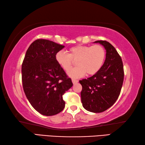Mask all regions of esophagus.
I'll return each instance as SVG.
<instances>
[{"instance_id": "obj_1", "label": "esophagus", "mask_w": 145, "mask_h": 145, "mask_svg": "<svg viewBox=\"0 0 145 145\" xmlns=\"http://www.w3.org/2000/svg\"><path fill=\"white\" fill-rule=\"evenodd\" d=\"M72 82H73V84H76V83H77L78 82V80H77V79H74V78H72Z\"/></svg>"}]
</instances>
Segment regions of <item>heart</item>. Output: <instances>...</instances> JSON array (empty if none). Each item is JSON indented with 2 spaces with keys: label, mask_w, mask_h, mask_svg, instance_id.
Here are the masks:
<instances>
[{
  "label": "heart",
  "mask_w": 145,
  "mask_h": 145,
  "mask_svg": "<svg viewBox=\"0 0 145 145\" xmlns=\"http://www.w3.org/2000/svg\"><path fill=\"white\" fill-rule=\"evenodd\" d=\"M105 57V49L100 45H76L69 49V54L61 50L56 55L57 63L66 71L69 70L73 60H76L77 66L68 72L73 78L80 77L85 73L95 74L102 67Z\"/></svg>",
  "instance_id": "b5f03b06"
}]
</instances>
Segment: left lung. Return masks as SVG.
<instances>
[{"label": "left lung", "instance_id": "1", "mask_svg": "<svg viewBox=\"0 0 145 145\" xmlns=\"http://www.w3.org/2000/svg\"><path fill=\"white\" fill-rule=\"evenodd\" d=\"M106 50L105 62L100 70L87 79L79 80L82 106L92 112H102L113 105L121 92L124 78L123 65L116 49L106 41L99 40Z\"/></svg>", "mask_w": 145, "mask_h": 145}]
</instances>
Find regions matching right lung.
Here are the masks:
<instances>
[{
	"label": "right lung",
	"mask_w": 145,
	"mask_h": 145,
	"mask_svg": "<svg viewBox=\"0 0 145 145\" xmlns=\"http://www.w3.org/2000/svg\"><path fill=\"white\" fill-rule=\"evenodd\" d=\"M65 46L38 39L31 44L22 65L24 93L34 109L45 116H53L64 109L63 95L73 83L56 60Z\"/></svg>",
	"instance_id": "add662e5"
}]
</instances>
